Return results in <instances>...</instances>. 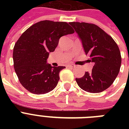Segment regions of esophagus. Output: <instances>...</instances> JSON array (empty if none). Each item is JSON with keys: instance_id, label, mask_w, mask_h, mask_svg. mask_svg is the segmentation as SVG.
Segmentation results:
<instances>
[{"instance_id": "obj_1", "label": "esophagus", "mask_w": 129, "mask_h": 129, "mask_svg": "<svg viewBox=\"0 0 129 129\" xmlns=\"http://www.w3.org/2000/svg\"><path fill=\"white\" fill-rule=\"evenodd\" d=\"M74 67H75L74 65H68V68H74Z\"/></svg>"}]
</instances>
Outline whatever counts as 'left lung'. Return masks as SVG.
I'll return each instance as SVG.
<instances>
[{"label":"left lung","mask_w":129,"mask_h":129,"mask_svg":"<svg viewBox=\"0 0 129 129\" xmlns=\"http://www.w3.org/2000/svg\"><path fill=\"white\" fill-rule=\"evenodd\" d=\"M80 38L83 47L94 63L92 72H85L76 78L79 87L90 93H99L109 88L118 76L121 55L114 39L97 25L87 23L71 22Z\"/></svg>","instance_id":"1"}]
</instances>
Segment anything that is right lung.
<instances>
[{"label":"right lung","instance_id":"add662e5","mask_svg":"<svg viewBox=\"0 0 129 129\" xmlns=\"http://www.w3.org/2000/svg\"><path fill=\"white\" fill-rule=\"evenodd\" d=\"M74 33L66 22L45 20L33 25L21 35L13 49V61L19 82L26 90L43 94L56 87L59 74L66 68L51 66L47 59L61 37Z\"/></svg>","mask_w":129,"mask_h":129}]
</instances>
